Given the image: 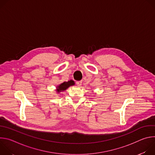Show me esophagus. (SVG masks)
Returning a JSON list of instances; mask_svg holds the SVG:
<instances>
[{
  "mask_svg": "<svg viewBox=\"0 0 155 155\" xmlns=\"http://www.w3.org/2000/svg\"><path fill=\"white\" fill-rule=\"evenodd\" d=\"M81 83H82L81 81H77V82H76L77 85V86H80L81 85Z\"/></svg>",
  "mask_w": 155,
  "mask_h": 155,
  "instance_id": "1",
  "label": "esophagus"
}]
</instances>
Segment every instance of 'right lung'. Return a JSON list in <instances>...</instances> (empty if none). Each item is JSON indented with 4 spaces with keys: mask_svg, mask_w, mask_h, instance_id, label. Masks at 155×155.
Masks as SVG:
<instances>
[{
    "mask_svg": "<svg viewBox=\"0 0 155 155\" xmlns=\"http://www.w3.org/2000/svg\"><path fill=\"white\" fill-rule=\"evenodd\" d=\"M74 84H75L74 83V81L73 80H70V81H65V82H63L62 83L60 84L59 85H58L56 87V91L57 93H60L61 91H65V90H67L68 88L71 86H73Z\"/></svg>",
    "mask_w": 155,
    "mask_h": 155,
    "instance_id": "obj_1",
    "label": "right lung"
}]
</instances>
